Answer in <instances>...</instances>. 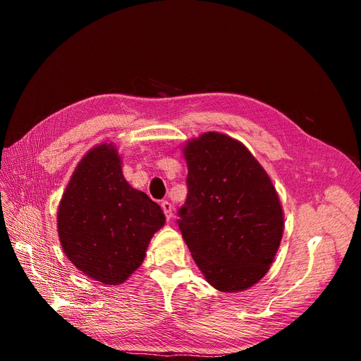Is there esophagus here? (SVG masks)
<instances>
[{"instance_id": "obj_1", "label": "esophagus", "mask_w": 361, "mask_h": 361, "mask_svg": "<svg viewBox=\"0 0 361 361\" xmlns=\"http://www.w3.org/2000/svg\"><path fill=\"white\" fill-rule=\"evenodd\" d=\"M161 206H162V211L165 214V218L169 221L171 218H173V204H171L168 200H164L161 203Z\"/></svg>"}]
</instances>
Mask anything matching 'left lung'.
Segmentation results:
<instances>
[{"mask_svg":"<svg viewBox=\"0 0 361 361\" xmlns=\"http://www.w3.org/2000/svg\"><path fill=\"white\" fill-rule=\"evenodd\" d=\"M184 157L177 224L196 264L219 291L252 287L269 271L283 230L271 178L247 147L215 131L188 142Z\"/></svg>","mask_w":361,"mask_h":361,"instance_id":"obj_1","label":"left lung"}]
</instances>
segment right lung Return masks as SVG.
Here are the masks:
<instances>
[{"instance_id": "right-lung-1", "label": "right lung", "mask_w": 361, "mask_h": 361, "mask_svg": "<svg viewBox=\"0 0 361 361\" xmlns=\"http://www.w3.org/2000/svg\"><path fill=\"white\" fill-rule=\"evenodd\" d=\"M165 222L161 206L133 188L112 145L80 161L59 207V235L75 268L108 286L124 282Z\"/></svg>"}]
</instances>
